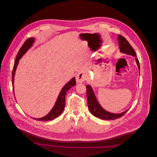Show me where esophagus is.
<instances>
[{
	"label": "esophagus",
	"mask_w": 157,
	"mask_h": 157,
	"mask_svg": "<svg viewBox=\"0 0 157 157\" xmlns=\"http://www.w3.org/2000/svg\"><path fill=\"white\" fill-rule=\"evenodd\" d=\"M76 80L77 83H82L85 80V76L84 74L82 72H79L76 76Z\"/></svg>",
	"instance_id": "1"
}]
</instances>
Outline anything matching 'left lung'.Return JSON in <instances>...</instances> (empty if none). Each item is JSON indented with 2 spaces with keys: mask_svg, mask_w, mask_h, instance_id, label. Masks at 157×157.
<instances>
[{
  "mask_svg": "<svg viewBox=\"0 0 157 157\" xmlns=\"http://www.w3.org/2000/svg\"><path fill=\"white\" fill-rule=\"evenodd\" d=\"M118 35V40L119 42L120 51L121 52L125 53L136 57V53L134 49L131 46L130 44L128 42L127 39L120 35ZM135 60L138 66L139 70L140 71L139 60L137 58H135ZM86 95L88 99V105L90 112L94 116L97 117L98 118L105 120H115L117 118H120L121 117L124 115L125 113L128 111V109L126 111L122 112L121 113H112L105 111L101 106V105L99 104L97 99L94 95V92L90 85H86Z\"/></svg>",
  "mask_w": 157,
  "mask_h": 157,
  "instance_id": "obj_1",
  "label": "left lung"
}]
</instances>
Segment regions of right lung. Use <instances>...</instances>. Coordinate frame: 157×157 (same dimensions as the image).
Instances as JSON below:
<instances>
[{"label":"right lung","mask_w":157,"mask_h":157,"mask_svg":"<svg viewBox=\"0 0 157 157\" xmlns=\"http://www.w3.org/2000/svg\"><path fill=\"white\" fill-rule=\"evenodd\" d=\"M34 38L30 37L23 44L22 47L21 48L19 51L16 56V58L15 59L14 66L12 71V85L13 86V80H14V76H15L16 69L17 67V65L19 62V60L20 59L23 55L26 53V52L33 45V43L34 42ZM76 85V81L75 78H72L70 81L67 82V83L63 87V88L61 90L60 92L59 95L57 99V101L54 105L51 111L47 115H46L44 117L41 118H34L35 120L37 121H51L54 120L55 118L58 117L63 112L65 105V96L67 94V92L71 88L72 86H74Z\"/></svg>","instance_id":"obj_1"}]
</instances>
